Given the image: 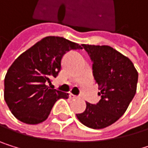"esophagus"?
I'll use <instances>...</instances> for the list:
<instances>
[{
	"instance_id": "34e87169",
	"label": "esophagus",
	"mask_w": 148,
	"mask_h": 148,
	"mask_svg": "<svg viewBox=\"0 0 148 148\" xmlns=\"http://www.w3.org/2000/svg\"><path fill=\"white\" fill-rule=\"evenodd\" d=\"M69 98H70L71 99H75L78 98V97L75 96V95H73V94H72V93H70V94H69Z\"/></svg>"
}]
</instances>
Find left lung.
I'll return each instance as SVG.
<instances>
[{
	"mask_svg": "<svg viewBox=\"0 0 148 148\" xmlns=\"http://www.w3.org/2000/svg\"><path fill=\"white\" fill-rule=\"evenodd\" d=\"M92 61L93 76L101 99L86 102L78 120L91 129H104L115 123L127 110L137 90L138 73L130 59L107 45L82 44Z\"/></svg>",
	"mask_w": 148,
	"mask_h": 148,
	"instance_id": "left-lung-1",
	"label": "left lung"
}]
</instances>
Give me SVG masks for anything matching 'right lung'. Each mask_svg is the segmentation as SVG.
Segmentation results:
<instances>
[{"label":"right lung","mask_w":148,"mask_h":148,"mask_svg":"<svg viewBox=\"0 0 148 148\" xmlns=\"http://www.w3.org/2000/svg\"><path fill=\"white\" fill-rule=\"evenodd\" d=\"M78 43L58 36H47L16 58L4 79V99L12 114L27 124L47 120L56 101L68 99V93L49 89L46 83L57 77L61 59Z\"/></svg>","instance_id":"1"}]
</instances>
